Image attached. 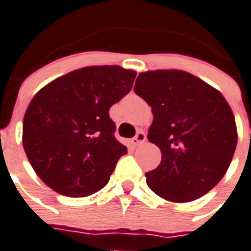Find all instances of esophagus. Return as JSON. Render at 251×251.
Segmentation results:
<instances>
[{
  "label": "esophagus",
  "instance_id": "obj_1",
  "mask_svg": "<svg viewBox=\"0 0 251 251\" xmlns=\"http://www.w3.org/2000/svg\"><path fill=\"white\" fill-rule=\"evenodd\" d=\"M145 141H146V134L143 133V131H138L137 135H135V138H133V141L131 142H133L134 146H139Z\"/></svg>",
  "mask_w": 251,
  "mask_h": 251
}]
</instances>
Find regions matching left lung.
<instances>
[{
	"mask_svg": "<svg viewBox=\"0 0 251 251\" xmlns=\"http://www.w3.org/2000/svg\"><path fill=\"white\" fill-rule=\"evenodd\" d=\"M152 110L147 138L161 151L146 173L150 189L176 203L191 202L215 187L237 146L234 114L222 92L190 73L149 70L134 86Z\"/></svg>",
	"mask_w": 251,
	"mask_h": 251,
	"instance_id": "1",
	"label": "left lung"
}]
</instances>
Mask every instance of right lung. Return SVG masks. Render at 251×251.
Masks as SVG:
<instances>
[{"label": "right lung", "instance_id": "obj_1", "mask_svg": "<svg viewBox=\"0 0 251 251\" xmlns=\"http://www.w3.org/2000/svg\"><path fill=\"white\" fill-rule=\"evenodd\" d=\"M137 73L118 65L76 69L37 92L23 118V149L33 171L58 194L80 198L105 186L118 159L109 108L133 87Z\"/></svg>", "mask_w": 251, "mask_h": 251}]
</instances>
